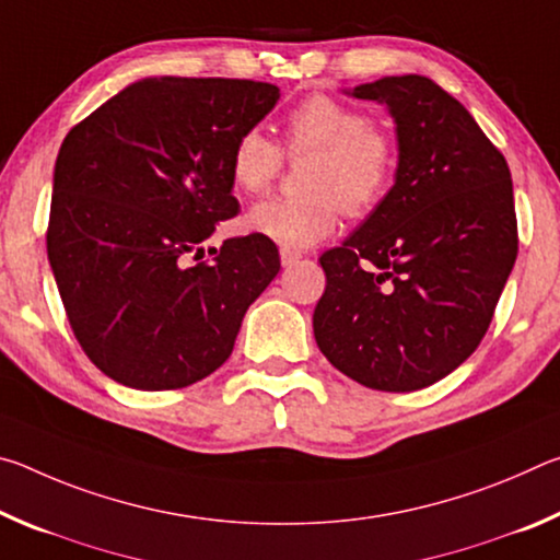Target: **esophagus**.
Listing matches in <instances>:
<instances>
[{"mask_svg":"<svg viewBox=\"0 0 560 560\" xmlns=\"http://www.w3.org/2000/svg\"><path fill=\"white\" fill-rule=\"evenodd\" d=\"M301 259L299 252H291V249H281V267H293Z\"/></svg>","mask_w":560,"mask_h":560,"instance_id":"34e87169","label":"esophagus"}]
</instances>
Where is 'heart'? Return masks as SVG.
I'll return each mask as SVG.
<instances>
[{
    "mask_svg": "<svg viewBox=\"0 0 560 560\" xmlns=\"http://www.w3.org/2000/svg\"><path fill=\"white\" fill-rule=\"evenodd\" d=\"M291 158L314 153L303 173L301 197H271L244 217L246 230L301 252L336 232L340 212H373L390 192L397 145L363 110L330 96H311L287 118ZM281 148L259 128L244 130L230 153L232 185L244 195H261L279 177Z\"/></svg>",
    "mask_w": 560,
    "mask_h": 560,
    "instance_id": "b5f03b06",
    "label": "heart"
}]
</instances>
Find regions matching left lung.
<instances>
[{"label": "left lung", "mask_w": 560, "mask_h": 560, "mask_svg": "<svg viewBox=\"0 0 560 560\" xmlns=\"http://www.w3.org/2000/svg\"><path fill=\"white\" fill-rule=\"evenodd\" d=\"M350 96L387 106L395 185L320 257L314 336L330 365L385 393L428 387L485 338L518 252L504 155L428 75H385Z\"/></svg>", "instance_id": "left-lung-1"}]
</instances>
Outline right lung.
<instances>
[{
	"label": "right lung",
	"instance_id": "1",
	"mask_svg": "<svg viewBox=\"0 0 560 560\" xmlns=\"http://www.w3.org/2000/svg\"><path fill=\"white\" fill-rule=\"evenodd\" d=\"M244 79L130 83L63 138L46 252L83 353L136 390H177L232 355L246 308L281 269L259 234L202 242L232 220L230 153L277 106Z\"/></svg>",
	"mask_w": 560,
	"mask_h": 560
}]
</instances>
